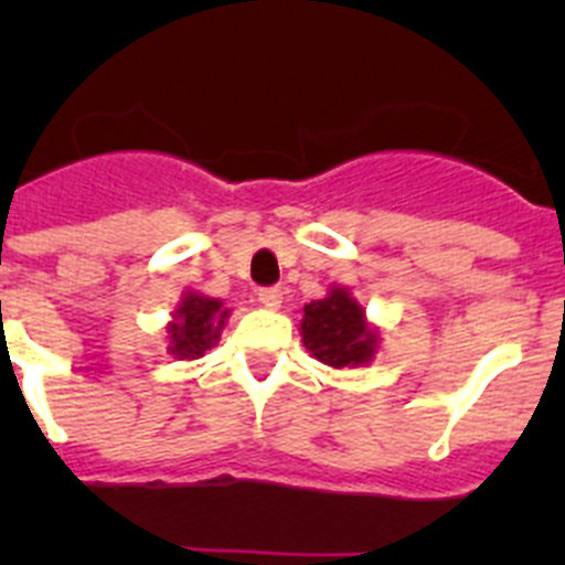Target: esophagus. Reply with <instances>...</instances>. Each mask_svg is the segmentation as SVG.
Here are the masks:
<instances>
[{
  "label": "esophagus",
  "mask_w": 565,
  "mask_h": 565,
  "mask_svg": "<svg viewBox=\"0 0 565 565\" xmlns=\"http://www.w3.org/2000/svg\"><path fill=\"white\" fill-rule=\"evenodd\" d=\"M257 299L263 308H268V311H277V308L282 306V291H279V288H259Z\"/></svg>",
  "instance_id": "34e87169"
}]
</instances>
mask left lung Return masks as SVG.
Segmentation results:
<instances>
[{"instance_id": "1", "label": "left lung", "mask_w": 565, "mask_h": 565, "mask_svg": "<svg viewBox=\"0 0 565 565\" xmlns=\"http://www.w3.org/2000/svg\"><path fill=\"white\" fill-rule=\"evenodd\" d=\"M299 333L308 353L337 371L364 367L379 351V331L344 286H331L326 297L302 308Z\"/></svg>"}]
</instances>
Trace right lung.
I'll use <instances>...</instances> for the list:
<instances>
[{"label":"right lung","mask_w":565,"mask_h":565,"mask_svg":"<svg viewBox=\"0 0 565 565\" xmlns=\"http://www.w3.org/2000/svg\"><path fill=\"white\" fill-rule=\"evenodd\" d=\"M228 313L232 308L223 306V299L206 297L201 291H186L172 311V322L167 326V351L181 362L201 359L209 348L221 342Z\"/></svg>","instance_id":"obj_1"}]
</instances>
